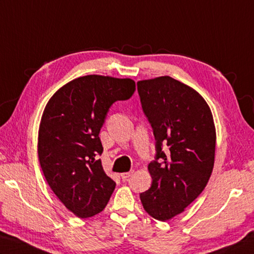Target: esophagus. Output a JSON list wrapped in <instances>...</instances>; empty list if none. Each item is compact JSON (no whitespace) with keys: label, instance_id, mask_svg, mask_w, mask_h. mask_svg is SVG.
Masks as SVG:
<instances>
[{"label":"esophagus","instance_id":"1","mask_svg":"<svg viewBox=\"0 0 254 254\" xmlns=\"http://www.w3.org/2000/svg\"><path fill=\"white\" fill-rule=\"evenodd\" d=\"M132 174H133V171L127 172V173H122V174H121V178H122L123 181H126L127 178H128L130 176H132Z\"/></svg>","mask_w":254,"mask_h":254}]
</instances>
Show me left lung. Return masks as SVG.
Instances as JSON below:
<instances>
[{
    "instance_id": "left-lung-1",
    "label": "left lung",
    "mask_w": 254,
    "mask_h": 254,
    "mask_svg": "<svg viewBox=\"0 0 254 254\" xmlns=\"http://www.w3.org/2000/svg\"><path fill=\"white\" fill-rule=\"evenodd\" d=\"M142 110L153 128L151 188L140 193L148 215L166 221L205 190L215 163L216 128L199 93L172 77L137 82Z\"/></svg>"
}]
</instances>
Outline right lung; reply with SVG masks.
Instances as JSON below:
<instances>
[{
    "mask_svg": "<svg viewBox=\"0 0 254 254\" xmlns=\"http://www.w3.org/2000/svg\"><path fill=\"white\" fill-rule=\"evenodd\" d=\"M134 91L132 79L89 74L64 84L45 108L39 164L55 195L78 217L102 211L116 188L97 160L103 151L99 133L112 104Z\"/></svg>",
    "mask_w": 254,
    "mask_h": 254,
    "instance_id": "obj_1",
    "label": "right lung"
}]
</instances>
